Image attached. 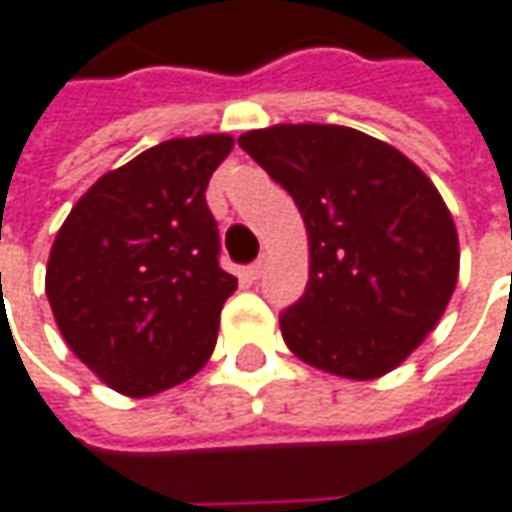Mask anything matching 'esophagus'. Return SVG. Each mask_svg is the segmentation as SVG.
Here are the masks:
<instances>
[{"instance_id":"obj_1","label":"esophagus","mask_w":512,"mask_h":512,"mask_svg":"<svg viewBox=\"0 0 512 512\" xmlns=\"http://www.w3.org/2000/svg\"><path fill=\"white\" fill-rule=\"evenodd\" d=\"M263 271H266V260L260 257L257 263H252V266L246 268L244 277H246V280H260V277H263Z\"/></svg>"}]
</instances>
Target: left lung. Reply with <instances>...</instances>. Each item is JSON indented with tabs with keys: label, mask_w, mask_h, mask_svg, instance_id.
<instances>
[{
	"label": "left lung",
	"mask_w": 512,
	"mask_h": 512,
	"mask_svg": "<svg viewBox=\"0 0 512 512\" xmlns=\"http://www.w3.org/2000/svg\"><path fill=\"white\" fill-rule=\"evenodd\" d=\"M238 146L293 196L310 249L305 296L280 330L307 366L377 380L416 352L460 271L452 213L399 149L338 124H274Z\"/></svg>",
	"instance_id": "obj_1"
}]
</instances>
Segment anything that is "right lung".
I'll list each match as a JSON object with an SVG mask.
<instances>
[{
  "label": "right lung",
  "instance_id": "add662e5",
  "mask_svg": "<svg viewBox=\"0 0 512 512\" xmlns=\"http://www.w3.org/2000/svg\"><path fill=\"white\" fill-rule=\"evenodd\" d=\"M230 135L171 138L107 171L71 207L46 263L69 349L113 391L144 399L191 380L238 280L219 266L207 182Z\"/></svg>",
  "mask_w": 512,
  "mask_h": 512
}]
</instances>
